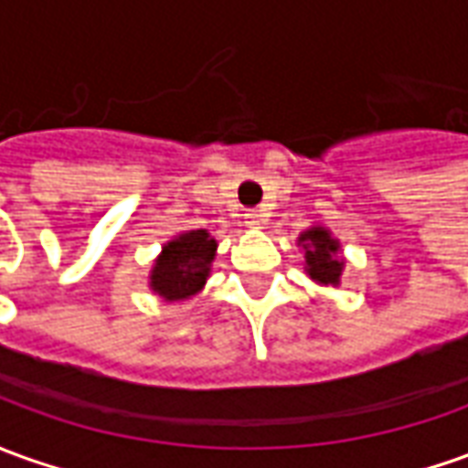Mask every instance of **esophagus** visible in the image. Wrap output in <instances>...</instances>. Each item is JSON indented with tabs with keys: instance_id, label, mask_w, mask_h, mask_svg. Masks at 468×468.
I'll return each mask as SVG.
<instances>
[{
	"instance_id": "obj_1",
	"label": "esophagus",
	"mask_w": 468,
	"mask_h": 468,
	"mask_svg": "<svg viewBox=\"0 0 468 468\" xmlns=\"http://www.w3.org/2000/svg\"><path fill=\"white\" fill-rule=\"evenodd\" d=\"M244 224L250 229H260L262 227V214H257V211H247L244 214Z\"/></svg>"
}]
</instances>
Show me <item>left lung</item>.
Masks as SVG:
<instances>
[{
  "mask_svg": "<svg viewBox=\"0 0 468 468\" xmlns=\"http://www.w3.org/2000/svg\"><path fill=\"white\" fill-rule=\"evenodd\" d=\"M305 250V272L321 285H338L344 272V260L338 257V239L331 237L326 227H311L298 237Z\"/></svg>",
  "mask_w": 468,
  "mask_h": 468,
  "instance_id": "1",
  "label": "left lung"
}]
</instances>
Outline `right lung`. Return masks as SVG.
Segmentation results:
<instances>
[{"label": "right lung", "mask_w": 468, "mask_h": 468, "mask_svg": "<svg viewBox=\"0 0 468 468\" xmlns=\"http://www.w3.org/2000/svg\"><path fill=\"white\" fill-rule=\"evenodd\" d=\"M216 257V239L206 229L178 234L163 247L150 272V288L163 301H186L203 290L211 262Z\"/></svg>", "instance_id": "obj_1"}]
</instances>
